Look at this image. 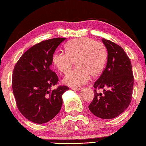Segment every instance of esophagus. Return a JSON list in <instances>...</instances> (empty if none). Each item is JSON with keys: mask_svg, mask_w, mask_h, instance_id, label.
Returning a JSON list of instances; mask_svg holds the SVG:
<instances>
[{"mask_svg": "<svg viewBox=\"0 0 146 146\" xmlns=\"http://www.w3.org/2000/svg\"><path fill=\"white\" fill-rule=\"evenodd\" d=\"M73 90H74V91H80V90H81V88H72Z\"/></svg>", "mask_w": 146, "mask_h": 146, "instance_id": "esophagus-1", "label": "esophagus"}]
</instances>
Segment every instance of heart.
<instances>
[{"instance_id": "1", "label": "heart", "mask_w": 146, "mask_h": 146, "mask_svg": "<svg viewBox=\"0 0 146 146\" xmlns=\"http://www.w3.org/2000/svg\"><path fill=\"white\" fill-rule=\"evenodd\" d=\"M66 52H56L52 62L55 68L66 74L73 68L76 61L77 69L64 78V84L73 88L81 86L89 80L103 72L108 60V51L103 43L96 42L89 37L69 41L65 45Z\"/></svg>"}]
</instances>
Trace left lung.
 Segmentation results:
<instances>
[{
	"instance_id": "left-lung-1",
	"label": "left lung",
	"mask_w": 146,
	"mask_h": 146,
	"mask_svg": "<svg viewBox=\"0 0 146 146\" xmlns=\"http://www.w3.org/2000/svg\"><path fill=\"white\" fill-rule=\"evenodd\" d=\"M102 41L108 51L107 64L94 83V98L88 108L97 117L112 119L123 113L130 104L134 77L131 60L123 48L105 38ZM97 89H103L104 93L97 92Z\"/></svg>"
}]
</instances>
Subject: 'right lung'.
I'll return each mask as SVG.
<instances>
[{
    "mask_svg": "<svg viewBox=\"0 0 146 146\" xmlns=\"http://www.w3.org/2000/svg\"><path fill=\"white\" fill-rule=\"evenodd\" d=\"M66 38H56L32 46L15 64L12 88L18 109L34 123H47L58 114L62 105V94L69 88L60 86L52 90L58 81L50 69L55 50Z\"/></svg>",
    "mask_w": 146,
    "mask_h": 146,
    "instance_id": "right-lung-1",
    "label": "right lung"
}]
</instances>
